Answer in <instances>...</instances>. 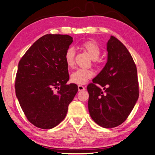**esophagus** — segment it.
Returning <instances> with one entry per match:
<instances>
[{"mask_svg": "<svg viewBox=\"0 0 155 155\" xmlns=\"http://www.w3.org/2000/svg\"><path fill=\"white\" fill-rule=\"evenodd\" d=\"M84 90H85L84 87H83L82 85H78V91H84Z\"/></svg>", "mask_w": 155, "mask_h": 155, "instance_id": "1", "label": "esophagus"}]
</instances>
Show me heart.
<instances>
[{
	"label": "heart",
	"instance_id": "b5f03b06",
	"mask_svg": "<svg viewBox=\"0 0 155 155\" xmlns=\"http://www.w3.org/2000/svg\"><path fill=\"white\" fill-rule=\"evenodd\" d=\"M82 48L90 55V57L94 60L95 64H96L97 60L99 59L101 54V49L97 43L93 41L85 42L82 45ZM74 49L73 47H68L66 50L64 55V59L67 67H72L74 65ZM93 75L94 73L92 70L78 68L71 74V80L72 82L78 84H84L88 79L92 78Z\"/></svg>",
	"mask_w": 155,
	"mask_h": 155
}]
</instances>
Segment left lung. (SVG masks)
<instances>
[{"instance_id":"obj_1","label":"left lung","mask_w":155,"mask_h":155,"mask_svg":"<svg viewBox=\"0 0 155 155\" xmlns=\"http://www.w3.org/2000/svg\"><path fill=\"white\" fill-rule=\"evenodd\" d=\"M107 51L105 67L87 86L88 107L96 124L111 128L120 126L128 118L139 92L137 67L128 50L111 35Z\"/></svg>"}]
</instances>
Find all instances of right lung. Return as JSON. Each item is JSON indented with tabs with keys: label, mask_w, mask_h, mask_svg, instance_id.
<instances>
[{
	"label": "right lung",
	"mask_w": 155,
	"mask_h": 155,
	"mask_svg": "<svg viewBox=\"0 0 155 155\" xmlns=\"http://www.w3.org/2000/svg\"><path fill=\"white\" fill-rule=\"evenodd\" d=\"M72 42L73 38L68 35H45L19 61L16 95L27 120L38 128L51 129L58 125L78 92L75 84H67L69 75L64 59Z\"/></svg>",
	"instance_id": "add662e5"
}]
</instances>
